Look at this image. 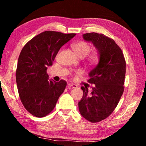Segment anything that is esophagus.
<instances>
[{"label":"esophagus","mask_w":146,"mask_h":146,"mask_svg":"<svg viewBox=\"0 0 146 146\" xmlns=\"http://www.w3.org/2000/svg\"><path fill=\"white\" fill-rule=\"evenodd\" d=\"M68 86H69V87H71V88H76L78 87L77 85L74 84H69Z\"/></svg>","instance_id":"1"}]
</instances>
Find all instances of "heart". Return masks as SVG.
<instances>
[{
    "label": "heart",
    "instance_id": "b5f03b06",
    "mask_svg": "<svg viewBox=\"0 0 146 146\" xmlns=\"http://www.w3.org/2000/svg\"><path fill=\"white\" fill-rule=\"evenodd\" d=\"M71 47L76 55L79 57H85L90 53L91 51V46L85 41L76 42L75 43H73ZM98 60V57L97 55H92L90 59V62L93 64L97 63Z\"/></svg>",
    "mask_w": 146,
    "mask_h": 146
}]
</instances>
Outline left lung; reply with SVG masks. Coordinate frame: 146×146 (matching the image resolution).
Segmentation results:
<instances>
[{"label": "left lung", "instance_id": "left-lung-1", "mask_svg": "<svg viewBox=\"0 0 146 146\" xmlns=\"http://www.w3.org/2000/svg\"><path fill=\"white\" fill-rule=\"evenodd\" d=\"M82 36L97 49L98 63L89 73L88 82L95 84L91 93L87 87H81L83 97L78 108L86 120L98 122L111 114L122 97L126 64L122 50L113 39L94 32Z\"/></svg>", "mask_w": 146, "mask_h": 146}]
</instances>
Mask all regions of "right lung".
<instances>
[{"mask_svg":"<svg viewBox=\"0 0 146 146\" xmlns=\"http://www.w3.org/2000/svg\"><path fill=\"white\" fill-rule=\"evenodd\" d=\"M75 35L46 31L22 49L16 71L17 88L24 108L35 117H43L51 113L65 90L66 81L49 80L46 71L61 47Z\"/></svg>","mask_w":146,"mask_h":146,"instance_id":"right-lung-1","label":"right lung"}]
</instances>
